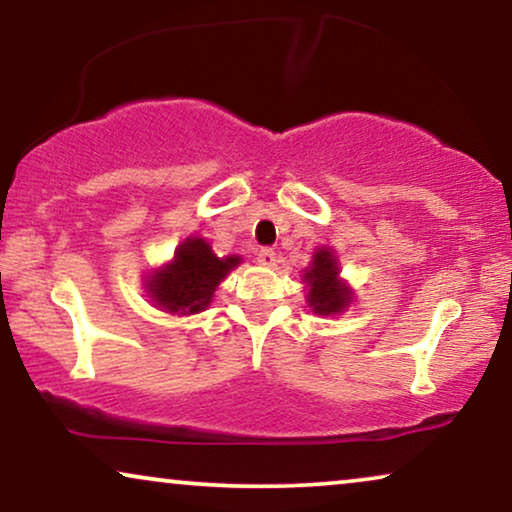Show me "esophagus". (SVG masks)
<instances>
[{"mask_svg":"<svg viewBox=\"0 0 512 512\" xmlns=\"http://www.w3.org/2000/svg\"><path fill=\"white\" fill-rule=\"evenodd\" d=\"M256 263L263 265V268H272L277 263V254L272 249H261L256 254Z\"/></svg>","mask_w":512,"mask_h":512,"instance_id":"34e87169","label":"esophagus"}]
</instances>
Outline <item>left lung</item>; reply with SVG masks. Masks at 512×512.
<instances>
[{
	"instance_id": "left-lung-1",
	"label": "left lung",
	"mask_w": 512,
	"mask_h": 512,
	"mask_svg": "<svg viewBox=\"0 0 512 512\" xmlns=\"http://www.w3.org/2000/svg\"><path fill=\"white\" fill-rule=\"evenodd\" d=\"M305 282L310 286L307 303L314 314H338L352 303V289L340 279L338 258L331 249H317L312 265L305 270Z\"/></svg>"
}]
</instances>
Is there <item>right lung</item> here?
I'll return each mask as SVG.
<instances>
[{
    "label": "right lung",
    "mask_w": 512,
    "mask_h": 512,
    "mask_svg": "<svg viewBox=\"0 0 512 512\" xmlns=\"http://www.w3.org/2000/svg\"><path fill=\"white\" fill-rule=\"evenodd\" d=\"M240 263V256L219 258L202 237H188L174 251L172 263L146 279V293L165 312L198 314L212 303L221 279Z\"/></svg>",
    "instance_id": "1"
}]
</instances>
